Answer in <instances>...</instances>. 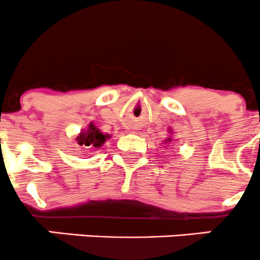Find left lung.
<instances>
[{"label":"left lung","mask_w":260,"mask_h":260,"mask_svg":"<svg viewBox=\"0 0 260 260\" xmlns=\"http://www.w3.org/2000/svg\"><path fill=\"white\" fill-rule=\"evenodd\" d=\"M167 142H168V143H169V142H172V138H171V137H168V138H167L166 141H165V143H167Z\"/></svg>","instance_id":"1"}]
</instances>
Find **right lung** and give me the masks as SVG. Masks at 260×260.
Returning a JSON list of instances; mask_svg holds the SVG:
<instances>
[{
    "mask_svg": "<svg viewBox=\"0 0 260 260\" xmlns=\"http://www.w3.org/2000/svg\"><path fill=\"white\" fill-rule=\"evenodd\" d=\"M109 138V135H103L98 128H95L93 123H89L88 129H83L76 138L80 146L88 147V149H98L103 146L106 139Z\"/></svg>",
    "mask_w": 260,
    "mask_h": 260,
    "instance_id": "right-lung-1",
    "label": "right lung"
}]
</instances>
